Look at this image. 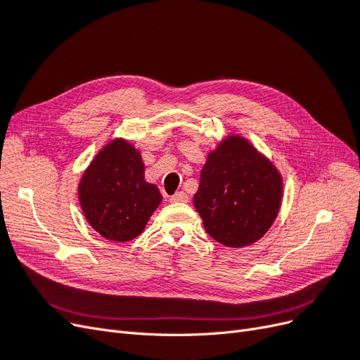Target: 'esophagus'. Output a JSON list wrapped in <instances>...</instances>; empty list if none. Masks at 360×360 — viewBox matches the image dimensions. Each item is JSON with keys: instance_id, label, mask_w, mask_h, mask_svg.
Segmentation results:
<instances>
[{"instance_id": "1", "label": "esophagus", "mask_w": 360, "mask_h": 360, "mask_svg": "<svg viewBox=\"0 0 360 360\" xmlns=\"http://www.w3.org/2000/svg\"><path fill=\"white\" fill-rule=\"evenodd\" d=\"M169 200H171V202H188L189 197H188V193H184V192H176Z\"/></svg>"}]
</instances>
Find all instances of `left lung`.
I'll return each mask as SVG.
<instances>
[{
	"mask_svg": "<svg viewBox=\"0 0 360 360\" xmlns=\"http://www.w3.org/2000/svg\"><path fill=\"white\" fill-rule=\"evenodd\" d=\"M281 201L279 171L237 135L225 138L210 151L193 195L205 231L228 248L259 240L276 219Z\"/></svg>",
	"mask_w": 360,
	"mask_h": 360,
	"instance_id": "1",
	"label": "left lung"
}]
</instances>
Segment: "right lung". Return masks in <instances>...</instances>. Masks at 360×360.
Instances as JSON below:
<instances>
[{
  "label": "right lung",
  "mask_w": 360,
  "mask_h": 360,
  "mask_svg": "<svg viewBox=\"0 0 360 360\" xmlns=\"http://www.w3.org/2000/svg\"><path fill=\"white\" fill-rule=\"evenodd\" d=\"M79 202L86 221L112 242H129L144 231L162 195L144 179L139 151L124 139L106 144L81 179Z\"/></svg>",
  "instance_id": "obj_1"
}]
</instances>
